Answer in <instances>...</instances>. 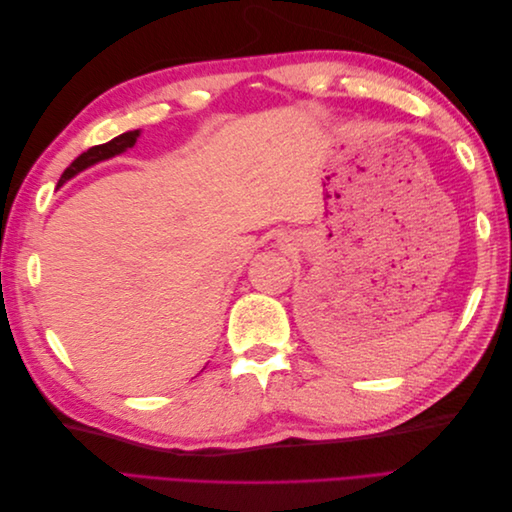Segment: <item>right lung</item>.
<instances>
[{
    "mask_svg": "<svg viewBox=\"0 0 512 512\" xmlns=\"http://www.w3.org/2000/svg\"><path fill=\"white\" fill-rule=\"evenodd\" d=\"M138 136H141V130L123 132V134L115 136L113 141H108V143H104V145H96V147H91V149L83 151L81 156L76 158V160L64 170V175H61V179H59V185H64L68 179H72L74 175H79L81 170H85V168H89V166H94V164H98V162H102V160L119 156L121 151H126V149H130V147H134Z\"/></svg>",
    "mask_w": 512,
    "mask_h": 512,
    "instance_id": "obj_1",
    "label": "right lung"
}]
</instances>
